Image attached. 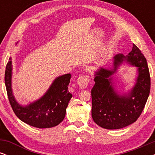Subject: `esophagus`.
<instances>
[{
	"instance_id": "1",
	"label": "esophagus",
	"mask_w": 155,
	"mask_h": 155,
	"mask_svg": "<svg viewBox=\"0 0 155 155\" xmlns=\"http://www.w3.org/2000/svg\"><path fill=\"white\" fill-rule=\"evenodd\" d=\"M90 82V77L87 75H83L79 76L77 79V84L81 89H84L87 87Z\"/></svg>"
}]
</instances>
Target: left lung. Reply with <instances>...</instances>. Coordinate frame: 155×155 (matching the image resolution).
Returning a JSON list of instances; mask_svg holds the SVG:
<instances>
[{"instance_id": "8db88e82", "label": "left lung", "mask_w": 155, "mask_h": 155, "mask_svg": "<svg viewBox=\"0 0 155 155\" xmlns=\"http://www.w3.org/2000/svg\"><path fill=\"white\" fill-rule=\"evenodd\" d=\"M124 62L137 68L136 82L127 93L118 92L116 87L120 86L113 76ZM94 76L95 84L91 90L94 122L108 130L123 128L136 122L148 99L151 85L147 60L140 49L133 44L127 55L114 57L111 68L100 67Z\"/></svg>"}]
</instances>
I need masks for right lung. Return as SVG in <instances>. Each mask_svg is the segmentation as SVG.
<instances>
[{"label":"right lung","mask_w":155,"mask_h":155,"mask_svg":"<svg viewBox=\"0 0 155 155\" xmlns=\"http://www.w3.org/2000/svg\"><path fill=\"white\" fill-rule=\"evenodd\" d=\"M17 44L18 42L16 45ZM12 69L10 57L5 71V84L8 100L16 116L25 123L38 128H49L59 124L65 118L66 108L72 97L68 91L71 74L58 76L44 95L23 106L17 102L13 94Z\"/></svg>","instance_id":"1"}]
</instances>
